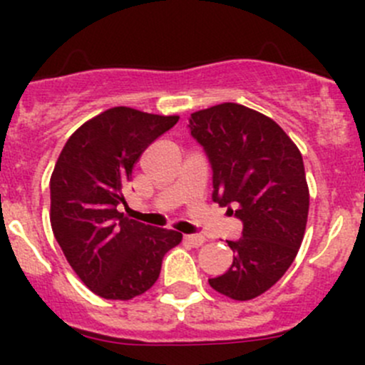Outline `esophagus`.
Returning <instances> with one entry per match:
<instances>
[{
  "instance_id": "esophagus-1",
  "label": "esophagus",
  "mask_w": 365,
  "mask_h": 365,
  "mask_svg": "<svg viewBox=\"0 0 365 365\" xmlns=\"http://www.w3.org/2000/svg\"><path fill=\"white\" fill-rule=\"evenodd\" d=\"M205 240H206V238L203 237V235H197V233L185 235V242H189L192 247H200V245L205 244Z\"/></svg>"
}]
</instances>
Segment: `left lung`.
Segmentation results:
<instances>
[{"label":"left lung","mask_w":365,"mask_h":365,"mask_svg":"<svg viewBox=\"0 0 365 365\" xmlns=\"http://www.w3.org/2000/svg\"><path fill=\"white\" fill-rule=\"evenodd\" d=\"M189 128L212 164V200L244 224L242 238L227 240L233 264L208 282L233 300H251L286 274L304 240L302 153L272 118L233 102L192 113Z\"/></svg>","instance_id":"1"}]
</instances>
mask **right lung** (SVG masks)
<instances>
[{
  "instance_id": "1",
  "label": "right lung",
  "mask_w": 365,
  "mask_h": 365,
  "mask_svg": "<svg viewBox=\"0 0 365 365\" xmlns=\"http://www.w3.org/2000/svg\"><path fill=\"white\" fill-rule=\"evenodd\" d=\"M180 116L111 108L81 125L51 175V226L77 277L108 300H130L159 279L182 233L118 212L141 153Z\"/></svg>"
}]
</instances>
